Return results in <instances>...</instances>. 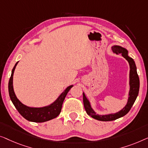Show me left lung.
<instances>
[{
	"label": "left lung",
	"instance_id": "obj_1",
	"mask_svg": "<svg viewBox=\"0 0 148 148\" xmlns=\"http://www.w3.org/2000/svg\"><path fill=\"white\" fill-rule=\"evenodd\" d=\"M112 50L113 52L116 53H121L123 57L127 60L130 64V92H129V97L127 105L123 109L121 110L117 113L108 114V115H98L96 114L94 110L91 107L90 101L87 99L86 95L83 92V103L84 107L86 110V113L90 115L91 117L95 119L102 121H114L117 119L122 117L126 115L130 111L131 108L132 107L135 101L137 99V95L139 90V78L137 72V68L135 64L134 60L128 56V51L125 48L122 47L119 45H114L112 47Z\"/></svg>",
	"mask_w": 148,
	"mask_h": 148
}]
</instances>
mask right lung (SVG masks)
<instances>
[{
  "label": "right lung",
  "mask_w": 148,
  "mask_h": 148,
  "mask_svg": "<svg viewBox=\"0 0 148 148\" xmlns=\"http://www.w3.org/2000/svg\"><path fill=\"white\" fill-rule=\"evenodd\" d=\"M17 62L12 70L11 78L9 82V93L12 103L16 110L21 115L29 121L35 123H43L47 121L53 119L57 117L60 115L62 110V107L65 97L69 92L70 88L73 85H70L66 88V90L60 95L57 99L51 103V105L43 107H29L25 105L17 99L14 94L13 85H12V79H13V74L14 69L18 64Z\"/></svg>",
  "instance_id": "right-lung-1"
}]
</instances>
